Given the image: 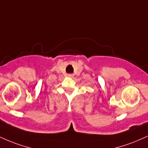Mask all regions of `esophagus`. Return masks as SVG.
I'll return each mask as SVG.
<instances>
[{"instance_id":"34e87169","label":"esophagus","mask_w":148,"mask_h":148,"mask_svg":"<svg viewBox=\"0 0 148 148\" xmlns=\"http://www.w3.org/2000/svg\"><path fill=\"white\" fill-rule=\"evenodd\" d=\"M68 77L74 78V74H68Z\"/></svg>"}]
</instances>
